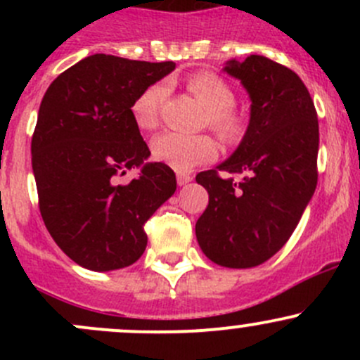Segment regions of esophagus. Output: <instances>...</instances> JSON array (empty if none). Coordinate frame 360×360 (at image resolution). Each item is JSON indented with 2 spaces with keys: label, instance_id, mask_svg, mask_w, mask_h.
<instances>
[{
  "label": "esophagus",
  "instance_id": "obj_1",
  "mask_svg": "<svg viewBox=\"0 0 360 360\" xmlns=\"http://www.w3.org/2000/svg\"><path fill=\"white\" fill-rule=\"evenodd\" d=\"M191 179H193V177H191L190 174H177V184H179V186H184V184L190 183Z\"/></svg>",
  "mask_w": 360,
  "mask_h": 360
}]
</instances>
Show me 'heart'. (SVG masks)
Returning a JSON list of instances; mask_svg holds the SVG:
<instances>
[{
    "mask_svg": "<svg viewBox=\"0 0 360 360\" xmlns=\"http://www.w3.org/2000/svg\"><path fill=\"white\" fill-rule=\"evenodd\" d=\"M186 89L205 108L203 123L209 125L223 141H237L244 132V118L233 110L235 94L231 86L214 72H195L188 76ZM167 97V85L158 82L146 86L132 103V118L143 130L157 127L160 110ZM151 153L158 162L186 172L216 157V141L205 134L186 136L177 132H163L151 141Z\"/></svg>",
    "mask_w": 360,
    "mask_h": 360,
    "instance_id": "obj_1",
    "label": "heart"
}]
</instances>
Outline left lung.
<instances>
[{"label":"left lung","instance_id":"left-lung-1","mask_svg":"<svg viewBox=\"0 0 360 360\" xmlns=\"http://www.w3.org/2000/svg\"><path fill=\"white\" fill-rule=\"evenodd\" d=\"M224 71L248 90L250 120L235 153L197 174L209 205L195 233L216 264L252 268L284 248L314 197L319 120L308 89L289 68L249 56L228 60Z\"/></svg>","mask_w":360,"mask_h":360}]
</instances>
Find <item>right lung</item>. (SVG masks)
Here are the masks:
<instances>
[{"instance_id":"add662e5","label":"right lung","mask_w":360,"mask_h":360,"mask_svg":"<svg viewBox=\"0 0 360 360\" xmlns=\"http://www.w3.org/2000/svg\"><path fill=\"white\" fill-rule=\"evenodd\" d=\"M174 68L96 53L60 72L43 96L31 141L39 212L56 244L86 270L136 263L148 244L144 223L176 191L174 170L146 162L151 153L130 111ZM134 166L141 176L120 185Z\"/></svg>"}]
</instances>
